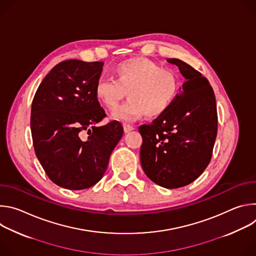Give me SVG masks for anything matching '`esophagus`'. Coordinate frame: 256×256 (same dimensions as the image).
<instances>
[{
    "mask_svg": "<svg viewBox=\"0 0 256 256\" xmlns=\"http://www.w3.org/2000/svg\"><path fill=\"white\" fill-rule=\"evenodd\" d=\"M134 130V126H130L128 124H124V132H132Z\"/></svg>",
    "mask_w": 256,
    "mask_h": 256,
    "instance_id": "1",
    "label": "esophagus"
}]
</instances>
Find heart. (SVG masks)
Returning a JSON list of instances; mask_svg holds the SVG:
<instances>
[{
  "instance_id": "heart-1",
  "label": "heart",
  "mask_w": 256,
  "mask_h": 256,
  "mask_svg": "<svg viewBox=\"0 0 256 256\" xmlns=\"http://www.w3.org/2000/svg\"><path fill=\"white\" fill-rule=\"evenodd\" d=\"M114 80L99 79L94 88L96 98L108 109H114L126 96V103L114 112L116 120H132L146 114L158 118L173 103L178 78L175 72L156 62L136 56L126 60L114 68Z\"/></svg>"
}]
</instances>
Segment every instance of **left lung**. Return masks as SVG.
I'll return each mask as SVG.
<instances>
[{
    "instance_id": "obj_1",
    "label": "left lung",
    "mask_w": 256,
    "mask_h": 256,
    "mask_svg": "<svg viewBox=\"0 0 256 256\" xmlns=\"http://www.w3.org/2000/svg\"><path fill=\"white\" fill-rule=\"evenodd\" d=\"M186 82L168 108L142 124L140 165L153 182L178 188L194 181L208 165L218 132L216 98L206 78L188 64L168 58Z\"/></svg>"
}]
</instances>
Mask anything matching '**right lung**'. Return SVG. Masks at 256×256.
<instances>
[{
	"instance_id": "right-lung-1",
	"label": "right lung",
	"mask_w": 256,
	"mask_h": 256,
	"mask_svg": "<svg viewBox=\"0 0 256 256\" xmlns=\"http://www.w3.org/2000/svg\"><path fill=\"white\" fill-rule=\"evenodd\" d=\"M103 64L79 60L58 64L32 101L35 155L54 184L66 190L95 186L124 134L118 120L96 126L106 116L94 94Z\"/></svg>"
}]
</instances>
